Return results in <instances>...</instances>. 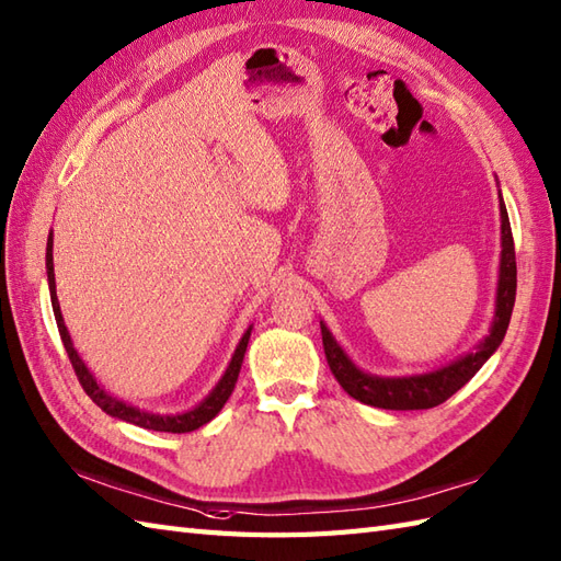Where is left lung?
Returning a JSON list of instances; mask_svg holds the SVG:
<instances>
[{
    "instance_id": "obj_1",
    "label": "left lung",
    "mask_w": 561,
    "mask_h": 561,
    "mask_svg": "<svg viewBox=\"0 0 561 561\" xmlns=\"http://www.w3.org/2000/svg\"><path fill=\"white\" fill-rule=\"evenodd\" d=\"M500 217H502V253H500V277H497V296H494V318L490 324V334L480 342L473 351L459 356L457 360L447 363L437 370L421 373V375H401V377H382L360 370L342 344L334 340V334L324 322L322 330V346L328 356L330 370L336 377V382L344 387L348 397H354L368 407L387 409V411H419L433 409L447 401L451 394L471 380V377L485 366V360L500 348L506 328H510L512 310L516 301V253H514V237L510 215L500 193Z\"/></svg>"
}]
</instances>
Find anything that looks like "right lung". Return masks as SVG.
Wrapping results in <instances>:
<instances>
[{
	"mask_svg": "<svg viewBox=\"0 0 561 561\" xmlns=\"http://www.w3.org/2000/svg\"><path fill=\"white\" fill-rule=\"evenodd\" d=\"M51 231L47 237V253H45V265H47V284H49V298H51V310H55V320H57V328H59V336L64 342V348H67L69 354V360L71 366L78 375V382L83 385L85 394L93 399L98 407L112 415V419H119V421H126V423H134L138 427H146V430H154V433H191V430H198L201 425L210 423L215 415L221 411V407H225L227 399L231 397L233 387H237V380H239V373H241V363H243V356H245V346H249V340H251V330L243 332V336L237 344V351L231 354V360L229 366L225 370V375L219 377V382L213 387V392L207 394L198 407H193L184 413H152V411H142L138 407H134V403H126L124 399H116L112 397L107 389H104L98 380L95 375L90 373V368L83 363V358L78 356V351L73 348V342H71V334L67 330V324H64V318H61V308H59V298H57V284H55V260H51Z\"/></svg>",
	"mask_w": 561,
	"mask_h": 561,
	"instance_id": "right-lung-1",
	"label": "right lung"
}]
</instances>
